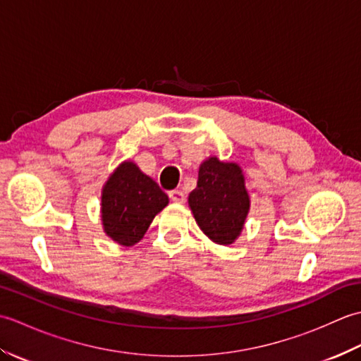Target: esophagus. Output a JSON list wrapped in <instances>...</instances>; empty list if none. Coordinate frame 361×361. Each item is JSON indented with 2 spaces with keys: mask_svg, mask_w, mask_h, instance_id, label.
Listing matches in <instances>:
<instances>
[{
  "mask_svg": "<svg viewBox=\"0 0 361 361\" xmlns=\"http://www.w3.org/2000/svg\"><path fill=\"white\" fill-rule=\"evenodd\" d=\"M169 197H171V200L175 202V203H183L186 200L185 192H183V190H180V189L171 190V192H169Z\"/></svg>",
  "mask_w": 361,
  "mask_h": 361,
  "instance_id": "obj_1",
  "label": "esophagus"
}]
</instances>
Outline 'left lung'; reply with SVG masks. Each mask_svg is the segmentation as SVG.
<instances>
[{"label":"left lung","mask_w":361,"mask_h":361,"mask_svg":"<svg viewBox=\"0 0 361 361\" xmlns=\"http://www.w3.org/2000/svg\"><path fill=\"white\" fill-rule=\"evenodd\" d=\"M189 206L202 231L220 245L233 243L240 234L250 209L242 169L209 158L198 171L197 188Z\"/></svg>","instance_id":"obj_1"}]
</instances>
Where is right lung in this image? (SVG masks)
<instances>
[{
  "label": "right lung",
  "instance_id": "right-lung-1",
  "mask_svg": "<svg viewBox=\"0 0 361 361\" xmlns=\"http://www.w3.org/2000/svg\"><path fill=\"white\" fill-rule=\"evenodd\" d=\"M167 195L136 164H121L102 190L104 229L126 247L140 242L153 217L166 208Z\"/></svg>",
  "mask_w": 361,
  "mask_h": 361
}]
</instances>
